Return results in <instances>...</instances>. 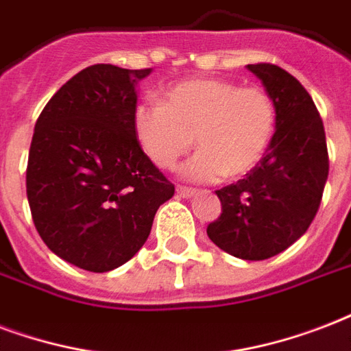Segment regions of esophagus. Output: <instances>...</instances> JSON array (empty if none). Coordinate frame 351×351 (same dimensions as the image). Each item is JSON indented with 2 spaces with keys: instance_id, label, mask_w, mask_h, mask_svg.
<instances>
[{
  "instance_id": "obj_1",
  "label": "esophagus",
  "mask_w": 351,
  "mask_h": 351,
  "mask_svg": "<svg viewBox=\"0 0 351 351\" xmlns=\"http://www.w3.org/2000/svg\"><path fill=\"white\" fill-rule=\"evenodd\" d=\"M178 194L181 195V197H192V195L195 194V190L194 189H186V186H178Z\"/></svg>"
}]
</instances>
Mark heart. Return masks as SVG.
Listing matches in <instances>:
<instances>
[{
  "instance_id": "heart-1",
  "label": "heart",
  "mask_w": 351,
  "mask_h": 351,
  "mask_svg": "<svg viewBox=\"0 0 351 351\" xmlns=\"http://www.w3.org/2000/svg\"><path fill=\"white\" fill-rule=\"evenodd\" d=\"M276 126V108L260 86L223 78H192L168 88L159 102L133 111L138 145L159 168H172L195 146L199 152L181 168L194 183L241 178L265 156Z\"/></svg>"
}]
</instances>
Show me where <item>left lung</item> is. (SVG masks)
I'll list each match as a JSON object with an SVG mask.
<instances>
[{
  "mask_svg": "<svg viewBox=\"0 0 351 351\" xmlns=\"http://www.w3.org/2000/svg\"><path fill=\"white\" fill-rule=\"evenodd\" d=\"M276 108L265 156L245 179L216 190L221 216L208 238L241 260H267L308 230L319 210L330 161L324 124L297 78L273 64L247 65Z\"/></svg>",
  "mask_w": 351,
  "mask_h": 351,
  "instance_id": "obj_1",
  "label": "left lung"
}]
</instances>
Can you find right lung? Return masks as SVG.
Instances as JSON below:
<instances>
[{
	"mask_svg": "<svg viewBox=\"0 0 351 351\" xmlns=\"http://www.w3.org/2000/svg\"><path fill=\"white\" fill-rule=\"evenodd\" d=\"M152 69L89 65L38 117L27 199L45 245L91 273L121 267L145 245L173 184L133 132L137 84Z\"/></svg>",
	"mask_w": 351,
	"mask_h": 351,
	"instance_id": "add662e5",
	"label": "right lung"
}]
</instances>
